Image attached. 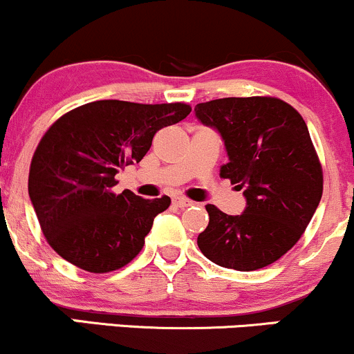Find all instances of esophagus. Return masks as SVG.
I'll list each match as a JSON object with an SVG mask.
<instances>
[{
	"instance_id": "obj_1",
	"label": "esophagus",
	"mask_w": 354,
	"mask_h": 354,
	"mask_svg": "<svg viewBox=\"0 0 354 354\" xmlns=\"http://www.w3.org/2000/svg\"><path fill=\"white\" fill-rule=\"evenodd\" d=\"M171 203L174 206H178V208H188V206L193 205V201L186 200V198H183V196H173Z\"/></svg>"
}]
</instances>
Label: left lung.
<instances>
[{"label":"left lung","mask_w":354,"mask_h":354,"mask_svg":"<svg viewBox=\"0 0 354 354\" xmlns=\"http://www.w3.org/2000/svg\"><path fill=\"white\" fill-rule=\"evenodd\" d=\"M194 116L225 143L228 178L246 200L241 214L206 205L209 223L198 236L218 266L254 271L279 259L310 225L323 194V171L310 131L278 98H223L200 103Z\"/></svg>","instance_id":"8db88e82"}]
</instances>
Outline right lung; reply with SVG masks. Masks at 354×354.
Here are the masks:
<instances>
[{"instance_id": "obj_1", "label": "right lung", "mask_w": 354, "mask_h": 354, "mask_svg": "<svg viewBox=\"0 0 354 354\" xmlns=\"http://www.w3.org/2000/svg\"><path fill=\"white\" fill-rule=\"evenodd\" d=\"M191 113L185 103L101 100L61 116L39 141L28 193L53 250L71 265L108 273L140 253L168 196L145 200L111 191L115 176L140 163L161 128Z\"/></svg>"}]
</instances>
